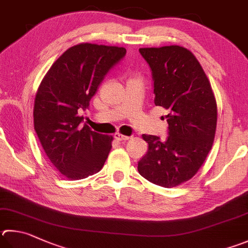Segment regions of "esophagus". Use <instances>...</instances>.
Wrapping results in <instances>:
<instances>
[{"mask_svg":"<svg viewBox=\"0 0 248 248\" xmlns=\"http://www.w3.org/2000/svg\"><path fill=\"white\" fill-rule=\"evenodd\" d=\"M114 138L117 140V141H127V140H129V137L123 136V134H120V133H115Z\"/></svg>","mask_w":248,"mask_h":248,"instance_id":"34e87169","label":"esophagus"}]
</instances>
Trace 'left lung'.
<instances>
[{"instance_id":"left-lung-1","label":"left lung","mask_w":248,"mask_h":248,"mask_svg":"<svg viewBox=\"0 0 248 248\" xmlns=\"http://www.w3.org/2000/svg\"><path fill=\"white\" fill-rule=\"evenodd\" d=\"M152 70L154 103L168 110V137L143 134L148 151L138 170L148 181L173 187L188 181L204 164L217 127V104L199 61L186 47L140 48Z\"/></svg>"}]
</instances>
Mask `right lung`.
Here are the masks:
<instances>
[{"label": "right lung", "instance_id": "right-lung-1", "mask_svg": "<svg viewBox=\"0 0 248 248\" xmlns=\"http://www.w3.org/2000/svg\"><path fill=\"white\" fill-rule=\"evenodd\" d=\"M124 47L81 43L57 58L34 100V130L48 159L69 180L100 171L111 148V136L81 124L106 74L124 57Z\"/></svg>", "mask_w": 248, "mask_h": 248}]
</instances>
